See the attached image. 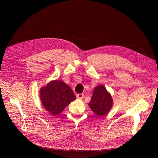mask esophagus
<instances>
[{"mask_svg": "<svg viewBox=\"0 0 158 158\" xmlns=\"http://www.w3.org/2000/svg\"><path fill=\"white\" fill-rule=\"evenodd\" d=\"M77 98H78V99H82L83 98H84V94H78L77 95Z\"/></svg>", "mask_w": 158, "mask_h": 158, "instance_id": "obj_1", "label": "esophagus"}]
</instances>
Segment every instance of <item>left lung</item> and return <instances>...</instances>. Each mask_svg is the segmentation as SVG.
I'll return each instance as SVG.
<instances>
[{"mask_svg":"<svg viewBox=\"0 0 158 158\" xmlns=\"http://www.w3.org/2000/svg\"><path fill=\"white\" fill-rule=\"evenodd\" d=\"M113 102L112 97L103 85H98L93 91V95L89 106L98 116L106 114L110 110Z\"/></svg>","mask_w":158,"mask_h":158,"instance_id":"8db88e82","label":"left lung"}]
</instances>
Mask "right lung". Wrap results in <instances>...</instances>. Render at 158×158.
Wrapping results in <instances>:
<instances>
[{"instance_id":"add662e5","label":"right lung","mask_w":158,"mask_h":158,"mask_svg":"<svg viewBox=\"0 0 158 158\" xmlns=\"http://www.w3.org/2000/svg\"><path fill=\"white\" fill-rule=\"evenodd\" d=\"M40 98L44 108L54 116L60 114L76 98L71 88L59 80L52 81L41 87Z\"/></svg>"}]
</instances>
